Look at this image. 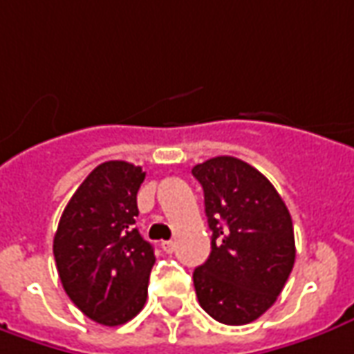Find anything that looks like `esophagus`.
I'll return each mask as SVG.
<instances>
[{"label":"esophagus","mask_w":354,"mask_h":354,"mask_svg":"<svg viewBox=\"0 0 354 354\" xmlns=\"http://www.w3.org/2000/svg\"><path fill=\"white\" fill-rule=\"evenodd\" d=\"M160 246H162V250H165L167 254H172V252L176 250V242H172V240H167V242H162Z\"/></svg>","instance_id":"esophagus-1"}]
</instances>
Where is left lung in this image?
I'll list each match as a JSON object with an SVG mask.
<instances>
[{"label":"left lung","instance_id":"left-lung-1","mask_svg":"<svg viewBox=\"0 0 354 354\" xmlns=\"http://www.w3.org/2000/svg\"><path fill=\"white\" fill-rule=\"evenodd\" d=\"M192 174L213 232L207 261L194 271L199 306L221 324L244 326L273 306L292 271V218L273 184L240 158H209Z\"/></svg>","mask_w":354,"mask_h":354}]
</instances>
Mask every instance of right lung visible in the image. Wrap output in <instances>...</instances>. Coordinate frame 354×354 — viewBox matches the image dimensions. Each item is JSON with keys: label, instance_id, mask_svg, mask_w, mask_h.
I'll use <instances>...</instances> for the list:
<instances>
[{"label": "right lung", "instance_id": "add662e5", "mask_svg": "<svg viewBox=\"0 0 354 354\" xmlns=\"http://www.w3.org/2000/svg\"><path fill=\"white\" fill-rule=\"evenodd\" d=\"M145 172L126 160L102 162L77 187L54 236L57 275L86 318L122 326L145 306L153 246L136 228Z\"/></svg>", "mask_w": 354, "mask_h": 354}]
</instances>
